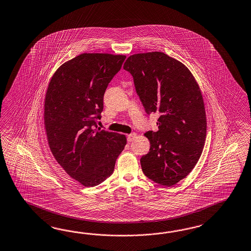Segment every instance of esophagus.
Returning a JSON list of instances; mask_svg holds the SVG:
<instances>
[{
    "label": "esophagus",
    "instance_id": "obj_1",
    "mask_svg": "<svg viewBox=\"0 0 251 251\" xmlns=\"http://www.w3.org/2000/svg\"><path fill=\"white\" fill-rule=\"evenodd\" d=\"M135 136H136V135H135V133H132V134H130V135H128V136H127V141L130 143V142L133 141L134 139L135 138Z\"/></svg>",
    "mask_w": 251,
    "mask_h": 251
}]
</instances>
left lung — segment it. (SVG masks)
I'll list each match as a JSON object with an SVG mask.
<instances>
[{
    "mask_svg": "<svg viewBox=\"0 0 251 251\" xmlns=\"http://www.w3.org/2000/svg\"><path fill=\"white\" fill-rule=\"evenodd\" d=\"M124 69L134 78L147 114L158 113L157 131L140 159L149 179L171 186L185 178L200 159L205 145L206 117L200 86L186 65L162 51L129 56Z\"/></svg>",
    "mask_w": 251,
    "mask_h": 251,
    "instance_id": "8db88e82",
    "label": "left lung"
}]
</instances>
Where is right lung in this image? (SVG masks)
<instances>
[{
	"mask_svg": "<svg viewBox=\"0 0 251 251\" xmlns=\"http://www.w3.org/2000/svg\"><path fill=\"white\" fill-rule=\"evenodd\" d=\"M126 55L84 52L53 74L45 99V128L51 154L84 186L110 176L126 145V135L97 127L103 95Z\"/></svg>",
	"mask_w": 251,
	"mask_h": 251,
	"instance_id": "right-lung-1",
	"label": "right lung"
}]
</instances>
